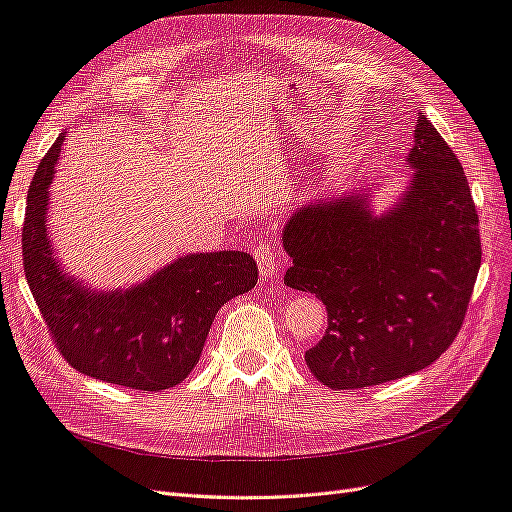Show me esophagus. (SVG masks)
I'll list each match as a JSON object with an SVG mask.
<instances>
[{
    "label": "esophagus",
    "instance_id": "1",
    "mask_svg": "<svg viewBox=\"0 0 512 512\" xmlns=\"http://www.w3.org/2000/svg\"><path fill=\"white\" fill-rule=\"evenodd\" d=\"M254 256L258 260L262 280H267V282L275 280L277 273H280V258H277V254H275V247H273L271 239L258 241V245L254 247Z\"/></svg>",
    "mask_w": 512,
    "mask_h": 512
}]
</instances>
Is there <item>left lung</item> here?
<instances>
[{"label": "left lung", "instance_id": "1", "mask_svg": "<svg viewBox=\"0 0 512 512\" xmlns=\"http://www.w3.org/2000/svg\"><path fill=\"white\" fill-rule=\"evenodd\" d=\"M414 181L382 218L342 196L292 213L284 282L327 305L305 352L329 389H363L425 369L455 342L480 269L478 213L461 162L421 113L408 156Z\"/></svg>", "mask_w": 512, "mask_h": 512}]
</instances>
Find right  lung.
<instances>
[{
	"label": "right lung",
	"mask_w": 512,
	"mask_h": 512,
	"mask_svg": "<svg viewBox=\"0 0 512 512\" xmlns=\"http://www.w3.org/2000/svg\"><path fill=\"white\" fill-rule=\"evenodd\" d=\"M64 136L29 185L23 269L57 352L85 376L136 391H162L188 378L211 322L232 297L258 282L247 252L192 254L132 290L89 292L59 271L46 239L49 185Z\"/></svg>",
	"instance_id": "1"
}]
</instances>
